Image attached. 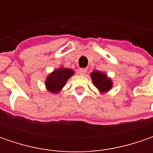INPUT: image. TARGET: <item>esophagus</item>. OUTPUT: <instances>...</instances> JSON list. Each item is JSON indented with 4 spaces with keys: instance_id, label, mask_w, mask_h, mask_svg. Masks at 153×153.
Returning <instances> with one entry per match:
<instances>
[{
    "instance_id": "obj_1",
    "label": "esophagus",
    "mask_w": 153,
    "mask_h": 153,
    "mask_svg": "<svg viewBox=\"0 0 153 153\" xmlns=\"http://www.w3.org/2000/svg\"><path fill=\"white\" fill-rule=\"evenodd\" d=\"M86 72H87V69H85V68H80L79 71H78V73L82 76H84Z\"/></svg>"
}]
</instances>
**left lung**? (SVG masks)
Listing matches in <instances>:
<instances>
[{
	"instance_id": "left-lung-1",
	"label": "left lung",
	"mask_w": 153,
	"mask_h": 153,
	"mask_svg": "<svg viewBox=\"0 0 153 153\" xmlns=\"http://www.w3.org/2000/svg\"><path fill=\"white\" fill-rule=\"evenodd\" d=\"M90 76L94 85L101 94H105L111 89L113 86L112 81L105 72L94 71L90 74Z\"/></svg>"
}]
</instances>
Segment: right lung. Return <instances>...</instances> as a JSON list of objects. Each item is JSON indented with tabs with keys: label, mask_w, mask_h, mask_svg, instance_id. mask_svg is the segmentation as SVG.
Returning <instances> with one entry per match:
<instances>
[{
	"label": "right lung",
	"mask_w": 153,
	"mask_h": 153,
	"mask_svg": "<svg viewBox=\"0 0 153 153\" xmlns=\"http://www.w3.org/2000/svg\"><path fill=\"white\" fill-rule=\"evenodd\" d=\"M73 70L69 68L60 67L54 70L50 73L45 82L46 88L52 94H58L65 87L66 82L73 76Z\"/></svg>",
	"instance_id": "1"
}]
</instances>
